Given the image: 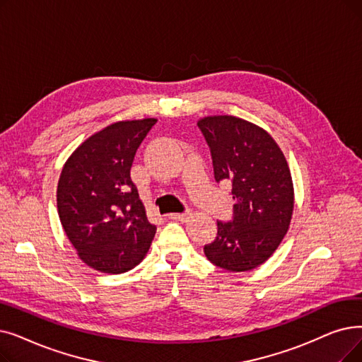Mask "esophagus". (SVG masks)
Segmentation results:
<instances>
[{
  "label": "esophagus",
  "mask_w": 362,
  "mask_h": 362,
  "mask_svg": "<svg viewBox=\"0 0 362 362\" xmlns=\"http://www.w3.org/2000/svg\"><path fill=\"white\" fill-rule=\"evenodd\" d=\"M189 216H191V211H189V210H186V211H183V213H170V214H168L170 218L179 220V222H185L186 218H189Z\"/></svg>",
  "instance_id": "34e87169"
}]
</instances>
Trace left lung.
Returning a JSON list of instances; mask_svg holds the SVG:
<instances>
[{
  "label": "left lung",
  "instance_id": "8db88e82",
  "mask_svg": "<svg viewBox=\"0 0 362 362\" xmlns=\"http://www.w3.org/2000/svg\"><path fill=\"white\" fill-rule=\"evenodd\" d=\"M198 129L216 182H230L235 199L232 218L217 220V237L204 253L218 268L251 271L272 256L290 226L294 197L286 156L268 133L241 118L207 117Z\"/></svg>",
  "mask_w": 362,
  "mask_h": 362
}]
</instances>
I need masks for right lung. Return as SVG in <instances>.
Segmentation results:
<instances>
[{"label": "right lung", "mask_w": 362, "mask_h": 362, "mask_svg": "<svg viewBox=\"0 0 362 362\" xmlns=\"http://www.w3.org/2000/svg\"><path fill=\"white\" fill-rule=\"evenodd\" d=\"M156 119L119 121L93 134L64 165L57 185L62 226L93 269L122 274L145 257L155 237L130 177L134 155Z\"/></svg>", "instance_id": "obj_1"}]
</instances>
